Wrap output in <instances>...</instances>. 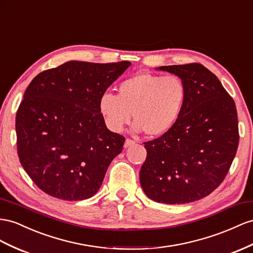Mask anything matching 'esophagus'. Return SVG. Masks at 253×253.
Segmentation results:
<instances>
[{"instance_id": "obj_1", "label": "esophagus", "mask_w": 253, "mask_h": 253, "mask_svg": "<svg viewBox=\"0 0 253 253\" xmlns=\"http://www.w3.org/2000/svg\"><path fill=\"white\" fill-rule=\"evenodd\" d=\"M135 143V142L133 141V140H131V139H126V141H125V144H124V147L126 148V147H129V146H131V145H133Z\"/></svg>"}]
</instances>
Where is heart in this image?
Masks as SVG:
<instances>
[{
  "label": "heart",
  "mask_w": 253,
  "mask_h": 253,
  "mask_svg": "<svg viewBox=\"0 0 253 253\" xmlns=\"http://www.w3.org/2000/svg\"><path fill=\"white\" fill-rule=\"evenodd\" d=\"M186 100L182 78L140 73L120 83L118 95L102 94L98 106L110 130L121 132L133 114L135 130L158 137L175 125Z\"/></svg>",
  "instance_id": "1"
}]
</instances>
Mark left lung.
<instances>
[{
  "label": "left lung",
  "instance_id": "left-lung-1",
  "mask_svg": "<svg viewBox=\"0 0 253 253\" xmlns=\"http://www.w3.org/2000/svg\"><path fill=\"white\" fill-rule=\"evenodd\" d=\"M158 69L182 78L187 100L169 131L144 142L140 183L155 202L189 203L209 196L230 170L239 142L235 102L202 64Z\"/></svg>",
  "mask_w": 253,
  "mask_h": 253
}]
</instances>
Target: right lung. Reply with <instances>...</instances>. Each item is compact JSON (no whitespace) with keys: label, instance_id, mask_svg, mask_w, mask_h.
I'll return each instance as SVG.
<instances>
[{"label":"right lung","instance_id":"add662e5","mask_svg":"<svg viewBox=\"0 0 253 253\" xmlns=\"http://www.w3.org/2000/svg\"><path fill=\"white\" fill-rule=\"evenodd\" d=\"M130 64L70 61L32 80L17 110V152L43 192L80 201L98 191L125 143L107 128L99 99Z\"/></svg>","mask_w":253,"mask_h":253}]
</instances>
